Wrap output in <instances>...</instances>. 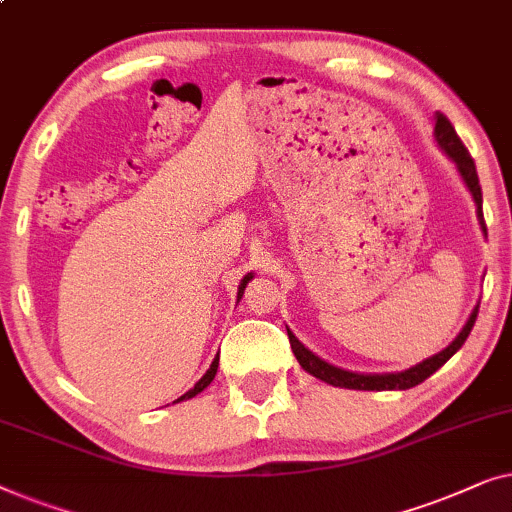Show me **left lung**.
<instances>
[{
    "label": "left lung",
    "mask_w": 512,
    "mask_h": 512,
    "mask_svg": "<svg viewBox=\"0 0 512 512\" xmlns=\"http://www.w3.org/2000/svg\"><path fill=\"white\" fill-rule=\"evenodd\" d=\"M434 139L438 146L445 150V155L450 157L452 162L457 164V171L459 176H462V181L469 187L471 197L475 201V215H478V222L482 227V232L487 234V227H485V218H482V190H480V181H478V171H475V162L473 157L469 155V150L459 139L455 127H452V122L445 118L443 113H436V127H434ZM475 318H478V306L473 308V313L469 315V320H466V325L459 331L455 341H452L448 348L438 352V355L424 359V362L410 366L408 371H401V373H373V376H364V373H352V371H343L338 369V366H331L327 364L325 359H320L318 355H313L311 350L306 348L304 343L299 341L297 336L292 334L290 329H287V336H290V345H292V352L294 357H297V362L301 364V369L311 373V376L325 380V383L334 385V387H348V390H410V387L420 385L427 380L431 373H436L441 366L448 362V359L455 355V352L462 348L466 338H469L471 329L475 325Z\"/></svg>",
    "instance_id": "8db88e82"
}]
</instances>
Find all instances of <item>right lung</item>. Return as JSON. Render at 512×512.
I'll list each match as a JSON object with an SVG mask.
<instances>
[{
  "label": "right lung",
  "instance_id": "obj_1",
  "mask_svg": "<svg viewBox=\"0 0 512 512\" xmlns=\"http://www.w3.org/2000/svg\"><path fill=\"white\" fill-rule=\"evenodd\" d=\"M250 278H253V273H248V276L241 280V285H239V299L243 297V290H246V285H248V280H250ZM218 362H220V357H215V359H213V364H211V369H208V371L204 373V376H201V380H199V383H197V385H194V387H192V390H187V392L183 394V397H181V399H176V401H183V399H192V397H197V394H199V392H204V390H206V387L213 383L215 373H218ZM176 401H174V403H176Z\"/></svg>",
  "mask_w": 512,
  "mask_h": 512
}]
</instances>
